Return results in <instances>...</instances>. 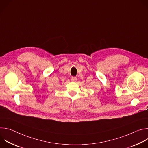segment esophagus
Instances as JSON below:
<instances>
[{"mask_svg":"<svg viewBox=\"0 0 148 148\" xmlns=\"http://www.w3.org/2000/svg\"><path fill=\"white\" fill-rule=\"evenodd\" d=\"M71 80L72 81H73V82H75V81H76L77 80V78L76 77H72L71 78Z\"/></svg>","mask_w":148,"mask_h":148,"instance_id":"obj_1","label":"esophagus"}]
</instances>
